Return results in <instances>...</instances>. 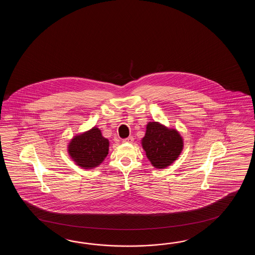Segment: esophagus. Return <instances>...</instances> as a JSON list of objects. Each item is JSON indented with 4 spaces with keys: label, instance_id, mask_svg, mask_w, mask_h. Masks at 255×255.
Instances as JSON below:
<instances>
[{
    "label": "esophagus",
    "instance_id": "esophagus-1",
    "mask_svg": "<svg viewBox=\"0 0 255 255\" xmlns=\"http://www.w3.org/2000/svg\"><path fill=\"white\" fill-rule=\"evenodd\" d=\"M133 141H134V137L133 136H128V138L123 139L124 143H133Z\"/></svg>",
    "mask_w": 255,
    "mask_h": 255
}]
</instances>
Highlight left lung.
Instances as JSON below:
<instances>
[{
    "instance_id": "1",
    "label": "left lung",
    "mask_w": 255,
    "mask_h": 255,
    "mask_svg": "<svg viewBox=\"0 0 255 255\" xmlns=\"http://www.w3.org/2000/svg\"><path fill=\"white\" fill-rule=\"evenodd\" d=\"M141 144L152 166L167 168L179 157L183 149V138L174 128L158 122H148Z\"/></svg>"
}]
</instances>
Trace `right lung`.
<instances>
[{
	"mask_svg": "<svg viewBox=\"0 0 255 255\" xmlns=\"http://www.w3.org/2000/svg\"><path fill=\"white\" fill-rule=\"evenodd\" d=\"M109 149V139L104 137L97 127L75 135L67 146L71 158L85 169L99 166L108 156Z\"/></svg>",
	"mask_w": 255,
	"mask_h": 255,
	"instance_id": "right-lung-1",
	"label": "right lung"
}]
</instances>
